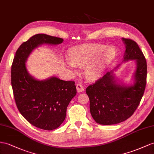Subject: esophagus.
Instances as JSON below:
<instances>
[{"mask_svg": "<svg viewBox=\"0 0 154 154\" xmlns=\"http://www.w3.org/2000/svg\"><path fill=\"white\" fill-rule=\"evenodd\" d=\"M76 88H77V91L78 92H84V90H85L84 88H83V86H82V85H81V84H77L76 85Z\"/></svg>", "mask_w": 154, "mask_h": 154, "instance_id": "esophagus-1", "label": "esophagus"}]
</instances>
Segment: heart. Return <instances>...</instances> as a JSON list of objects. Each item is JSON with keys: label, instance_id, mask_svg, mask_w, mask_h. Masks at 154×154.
Wrapping results in <instances>:
<instances>
[{"label": "heart", "instance_id": "obj_1", "mask_svg": "<svg viewBox=\"0 0 154 154\" xmlns=\"http://www.w3.org/2000/svg\"><path fill=\"white\" fill-rule=\"evenodd\" d=\"M68 55L69 62H66V66L74 73L75 66H86L85 77L93 81L100 77L105 67L116 58L117 49L102 44L81 45L71 48Z\"/></svg>", "mask_w": 154, "mask_h": 154}]
</instances>
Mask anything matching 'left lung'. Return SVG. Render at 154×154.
I'll list each match as a JSON object with an SVG mask.
<instances>
[{
	"label": "left lung",
	"mask_w": 154,
	"mask_h": 154,
	"mask_svg": "<svg viewBox=\"0 0 154 154\" xmlns=\"http://www.w3.org/2000/svg\"><path fill=\"white\" fill-rule=\"evenodd\" d=\"M125 46L122 63L135 60L136 68L131 83L121 82L115 72L121 64L108 72L86 89L90 100V111L96 123L113 125L131 116L143 97L146 83L147 64L137 43L122 38Z\"/></svg>",
	"instance_id": "left-lung-1"
}]
</instances>
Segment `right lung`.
<instances>
[{
  "label": "right lung",
  "mask_w": 154,
  "mask_h": 154,
  "mask_svg": "<svg viewBox=\"0 0 154 154\" xmlns=\"http://www.w3.org/2000/svg\"><path fill=\"white\" fill-rule=\"evenodd\" d=\"M63 39L36 34L19 47L11 70L14 96L19 111L30 124L44 130L55 129L64 121L66 109L77 94L73 81L56 76L39 80L29 73L26 63L32 51L43 44L57 45Z\"/></svg>",
  "instance_id": "right-lung-1"
}]
</instances>
